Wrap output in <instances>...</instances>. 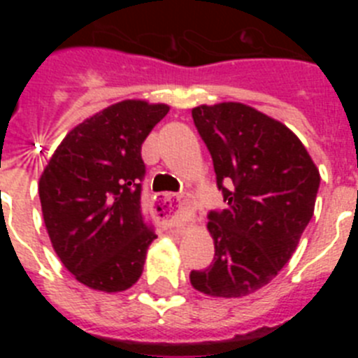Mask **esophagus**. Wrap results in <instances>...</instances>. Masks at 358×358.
<instances>
[{
  "mask_svg": "<svg viewBox=\"0 0 358 358\" xmlns=\"http://www.w3.org/2000/svg\"><path fill=\"white\" fill-rule=\"evenodd\" d=\"M154 215L157 220L170 227L185 226L186 222H192L195 218L194 202L179 195L163 194L157 195L154 202Z\"/></svg>",
  "mask_w": 358,
  "mask_h": 358,
  "instance_id": "34e87169",
  "label": "esophagus"
}]
</instances>
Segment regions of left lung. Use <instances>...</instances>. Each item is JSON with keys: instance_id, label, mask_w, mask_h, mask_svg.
<instances>
[{"instance_id": "8db88e82", "label": "left lung", "mask_w": 358, "mask_h": 358, "mask_svg": "<svg viewBox=\"0 0 358 358\" xmlns=\"http://www.w3.org/2000/svg\"><path fill=\"white\" fill-rule=\"evenodd\" d=\"M192 116L227 208L208 213L213 264L192 271L189 281L213 297L249 296L296 251L314 215L319 170L289 127L252 107L222 102L195 107Z\"/></svg>"}]
</instances>
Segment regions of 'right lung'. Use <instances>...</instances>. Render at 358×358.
Listing matches in <instances>:
<instances>
[{"instance_id":"add662e5","label":"right lung","mask_w":358,"mask_h":358,"mask_svg":"<svg viewBox=\"0 0 358 358\" xmlns=\"http://www.w3.org/2000/svg\"><path fill=\"white\" fill-rule=\"evenodd\" d=\"M170 110L123 100L69 131L39 179L50 240L80 283L122 292L143 273L157 238L141 211V145Z\"/></svg>"}]
</instances>
